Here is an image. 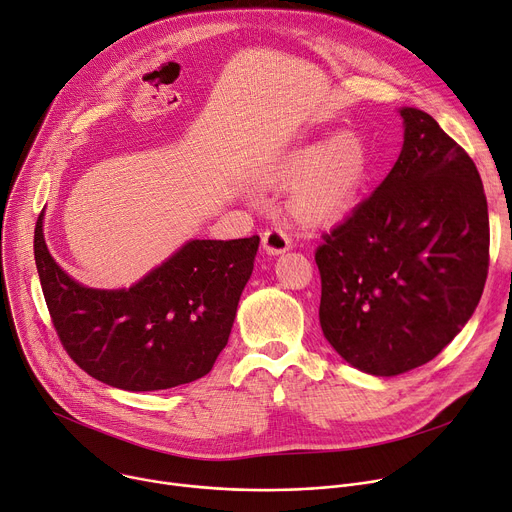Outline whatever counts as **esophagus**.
I'll list each match as a JSON object with an SVG mask.
<instances>
[{
	"instance_id": "esophagus-1",
	"label": "esophagus",
	"mask_w": 512,
	"mask_h": 512,
	"mask_svg": "<svg viewBox=\"0 0 512 512\" xmlns=\"http://www.w3.org/2000/svg\"><path fill=\"white\" fill-rule=\"evenodd\" d=\"M262 248L268 254H281L291 248V240L283 225H272L262 233Z\"/></svg>"
}]
</instances>
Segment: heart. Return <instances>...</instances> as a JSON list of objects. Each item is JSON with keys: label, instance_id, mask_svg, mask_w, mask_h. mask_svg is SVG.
I'll use <instances>...</instances> for the list:
<instances>
[{"label": "heart", "instance_id": "heart-1", "mask_svg": "<svg viewBox=\"0 0 512 512\" xmlns=\"http://www.w3.org/2000/svg\"><path fill=\"white\" fill-rule=\"evenodd\" d=\"M371 174V155L355 133H338L326 143H311L287 155L268 174L270 182H295L289 209L309 223H328L357 203Z\"/></svg>", "mask_w": 512, "mask_h": 512}]
</instances>
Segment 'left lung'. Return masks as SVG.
Returning <instances> with one entry per match:
<instances>
[{
  "mask_svg": "<svg viewBox=\"0 0 512 512\" xmlns=\"http://www.w3.org/2000/svg\"><path fill=\"white\" fill-rule=\"evenodd\" d=\"M400 114L398 162L316 250L326 340L346 363L381 377L439 355L478 307L490 264L474 160L430 114Z\"/></svg>",
  "mask_w": 512,
  "mask_h": 512,
  "instance_id": "left-lung-1",
  "label": "left lung"
}]
</instances>
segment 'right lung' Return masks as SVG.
<instances>
[{
    "instance_id": "add662e5",
    "label": "right lung",
    "mask_w": 512,
    "mask_h": 512,
    "mask_svg": "<svg viewBox=\"0 0 512 512\" xmlns=\"http://www.w3.org/2000/svg\"><path fill=\"white\" fill-rule=\"evenodd\" d=\"M260 238L192 240L131 289L100 291L69 279L34 227V260L53 328L94 379L155 391L207 375L225 348Z\"/></svg>"
}]
</instances>
